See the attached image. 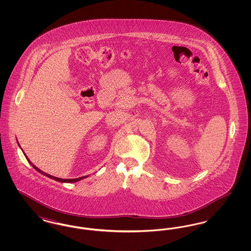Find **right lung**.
Segmentation results:
<instances>
[{"label":"right lung","instance_id":"add662e5","mask_svg":"<svg viewBox=\"0 0 251 251\" xmlns=\"http://www.w3.org/2000/svg\"><path fill=\"white\" fill-rule=\"evenodd\" d=\"M20 146V145H19ZM24 155H25V153H24ZM26 157V159H27V161L30 163V165L32 166V167H34L35 169H36V171H38L39 173H41L42 175H44V176H46V177H48V178H50V179H54V180H57V181H60V182H76V181H79V180H81V179H85V178H87L88 177V175H86V176H83V177H80V178H76V179H61V178H57V177H53V176H51V175H50V174H47V173H45V172H43L42 170H40L39 168H37V167L28 159V157L25 155Z\"/></svg>","mask_w":251,"mask_h":251}]
</instances>
